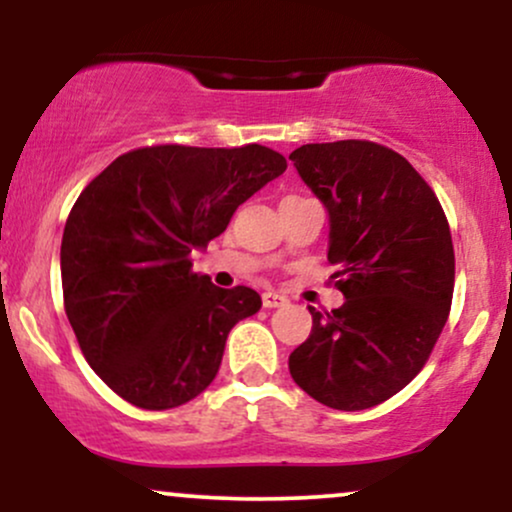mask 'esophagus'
<instances>
[{"mask_svg":"<svg viewBox=\"0 0 512 512\" xmlns=\"http://www.w3.org/2000/svg\"><path fill=\"white\" fill-rule=\"evenodd\" d=\"M286 296H281V293L276 291H264L262 293V305L264 308H281V305H286Z\"/></svg>","mask_w":512,"mask_h":512,"instance_id":"1","label":"esophagus"}]
</instances>
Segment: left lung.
<instances>
[{"label":"left lung","instance_id":"1","mask_svg":"<svg viewBox=\"0 0 512 512\" xmlns=\"http://www.w3.org/2000/svg\"><path fill=\"white\" fill-rule=\"evenodd\" d=\"M330 211L327 260L342 308L313 315L289 356L320 404L361 411L419 375L448 322L455 250L436 192L404 156L368 139L303 144L289 156Z\"/></svg>","mask_w":512,"mask_h":512}]
</instances>
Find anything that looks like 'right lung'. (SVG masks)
Returning <instances> with one entry per match:
<instances>
[{"mask_svg":"<svg viewBox=\"0 0 512 512\" xmlns=\"http://www.w3.org/2000/svg\"><path fill=\"white\" fill-rule=\"evenodd\" d=\"M286 170L279 151L158 144L84 187L62 236L64 313L88 366L139 409H173L216 378L228 332L262 308L192 272V250Z\"/></svg>","mask_w":512,"mask_h":512,"instance_id":"right-lung-1","label":"right lung"}]
</instances>
